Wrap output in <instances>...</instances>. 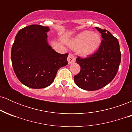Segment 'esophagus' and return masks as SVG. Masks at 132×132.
Here are the masks:
<instances>
[{
	"instance_id": "obj_1",
	"label": "esophagus",
	"mask_w": 132,
	"mask_h": 132,
	"mask_svg": "<svg viewBox=\"0 0 132 132\" xmlns=\"http://www.w3.org/2000/svg\"><path fill=\"white\" fill-rule=\"evenodd\" d=\"M68 61L69 64L75 63L76 61V57H75V56H74L72 54H69V55H68Z\"/></svg>"
}]
</instances>
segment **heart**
I'll list each match as a JSON object with an SVG mask.
<instances>
[{"mask_svg":"<svg viewBox=\"0 0 132 132\" xmlns=\"http://www.w3.org/2000/svg\"><path fill=\"white\" fill-rule=\"evenodd\" d=\"M101 44V37L98 33L86 30L77 35L70 43L72 49H79L82 55L87 56L93 53Z\"/></svg>","mask_w":132,"mask_h":132,"instance_id":"1","label":"heart"}]
</instances>
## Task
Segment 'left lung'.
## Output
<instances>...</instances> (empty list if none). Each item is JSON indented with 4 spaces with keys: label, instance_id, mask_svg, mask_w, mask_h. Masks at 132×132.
<instances>
[{
    "label": "left lung",
    "instance_id": "obj_1",
    "mask_svg": "<svg viewBox=\"0 0 132 132\" xmlns=\"http://www.w3.org/2000/svg\"><path fill=\"white\" fill-rule=\"evenodd\" d=\"M95 28L102 38L99 49L89 57L76 58L81 71L74 80L79 87L86 90H98L110 83L117 73L121 61L117 39L106 30Z\"/></svg>",
    "mask_w": 132,
    "mask_h": 132
}]
</instances>
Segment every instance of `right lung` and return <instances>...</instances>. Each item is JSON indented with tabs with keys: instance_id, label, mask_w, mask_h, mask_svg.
I'll return each instance as SVG.
<instances>
[{
	"instance_id": "obj_1",
	"label": "right lung",
	"mask_w": 132,
	"mask_h": 132,
	"mask_svg": "<svg viewBox=\"0 0 132 132\" xmlns=\"http://www.w3.org/2000/svg\"><path fill=\"white\" fill-rule=\"evenodd\" d=\"M48 27L31 25L19 30L12 47L13 70L23 84L33 89L49 86L57 71L68 64V53L56 52L47 42Z\"/></svg>"
}]
</instances>
